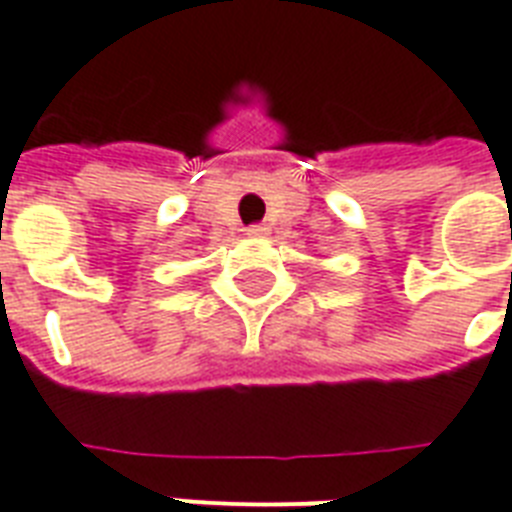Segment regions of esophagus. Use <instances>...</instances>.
I'll return each mask as SVG.
<instances>
[{"label":"esophagus","instance_id":"esophagus-1","mask_svg":"<svg viewBox=\"0 0 512 512\" xmlns=\"http://www.w3.org/2000/svg\"><path fill=\"white\" fill-rule=\"evenodd\" d=\"M265 233H268V228H265V225H252V228H247L249 239H263Z\"/></svg>","mask_w":512,"mask_h":512}]
</instances>
